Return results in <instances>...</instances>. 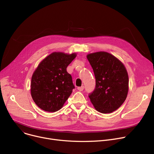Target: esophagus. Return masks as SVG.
<instances>
[{
	"label": "esophagus",
	"instance_id": "1",
	"mask_svg": "<svg viewBox=\"0 0 154 154\" xmlns=\"http://www.w3.org/2000/svg\"><path fill=\"white\" fill-rule=\"evenodd\" d=\"M84 86L78 87H77V89H78V91H82L84 90Z\"/></svg>",
	"mask_w": 154,
	"mask_h": 154
}]
</instances>
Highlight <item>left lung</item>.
I'll list each match as a JSON object with an SVG mask.
<instances>
[{
    "instance_id": "8db88e82",
    "label": "left lung",
    "mask_w": 154,
    "mask_h": 154,
    "mask_svg": "<svg viewBox=\"0 0 154 154\" xmlns=\"http://www.w3.org/2000/svg\"><path fill=\"white\" fill-rule=\"evenodd\" d=\"M87 58L95 77V87L88 97L95 109L103 114L118 109L128 91L127 70L116 57L106 52L88 54Z\"/></svg>"
}]
</instances>
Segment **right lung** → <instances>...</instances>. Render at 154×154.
<instances>
[{"label":"right lung","mask_w":154,"mask_h":154,"mask_svg":"<svg viewBox=\"0 0 154 154\" xmlns=\"http://www.w3.org/2000/svg\"><path fill=\"white\" fill-rule=\"evenodd\" d=\"M76 54L53 52L39 63L31 79V95L41 109L60 110L75 88L67 67Z\"/></svg>","instance_id":"obj_1"}]
</instances>
